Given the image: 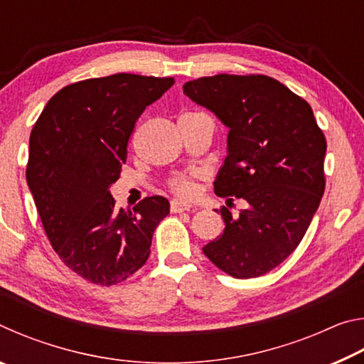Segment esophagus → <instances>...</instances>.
I'll use <instances>...</instances> for the list:
<instances>
[{
	"mask_svg": "<svg viewBox=\"0 0 364 364\" xmlns=\"http://www.w3.org/2000/svg\"><path fill=\"white\" fill-rule=\"evenodd\" d=\"M170 210L173 213H181V212H186V210H191V205L186 204V202H181V200H171L170 202Z\"/></svg>",
	"mask_w": 364,
	"mask_h": 364,
	"instance_id": "obj_1",
	"label": "esophagus"
}]
</instances>
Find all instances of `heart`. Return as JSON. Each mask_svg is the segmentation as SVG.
I'll return each mask as SVG.
<instances>
[{
	"label": "heart",
	"instance_id": "1",
	"mask_svg": "<svg viewBox=\"0 0 364 364\" xmlns=\"http://www.w3.org/2000/svg\"><path fill=\"white\" fill-rule=\"evenodd\" d=\"M168 186L176 196L183 197V199H191V197H194L197 194V184L194 181V176L189 175L173 176L170 180Z\"/></svg>",
	"mask_w": 364,
	"mask_h": 364
}]
</instances>
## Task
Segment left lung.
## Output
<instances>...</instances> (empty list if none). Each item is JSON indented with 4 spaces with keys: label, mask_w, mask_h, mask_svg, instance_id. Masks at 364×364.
Instances as JSON below:
<instances>
[{
    "label": "left lung",
    "mask_w": 364,
    "mask_h": 364,
    "mask_svg": "<svg viewBox=\"0 0 364 364\" xmlns=\"http://www.w3.org/2000/svg\"><path fill=\"white\" fill-rule=\"evenodd\" d=\"M183 91L230 128L215 194L247 205L239 217L221 208L225 231L202 250L232 278H257L297 249L318 210L326 138L310 104L267 75L220 73Z\"/></svg>",
    "instance_id": "1"
}]
</instances>
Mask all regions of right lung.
I'll use <instances>...</instances> for the list:
<instances>
[{"label": "right lung", "mask_w": 364, "mask_h": 364, "mask_svg": "<svg viewBox=\"0 0 364 364\" xmlns=\"http://www.w3.org/2000/svg\"><path fill=\"white\" fill-rule=\"evenodd\" d=\"M175 80L115 73L58 91L30 133L27 184L60 260L97 286L130 278L151 254L152 234L170 213L162 196L117 210L119 180L134 123Z\"/></svg>", "instance_id": "obj_1"}]
</instances>
